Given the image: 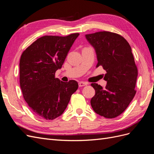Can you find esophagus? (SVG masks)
<instances>
[{"instance_id": "esophagus-1", "label": "esophagus", "mask_w": 154, "mask_h": 154, "mask_svg": "<svg viewBox=\"0 0 154 154\" xmlns=\"http://www.w3.org/2000/svg\"><path fill=\"white\" fill-rule=\"evenodd\" d=\"M87 85V83H85V82H79V83H78V85H79V87H83V86H85V85Z\"/></svg>"}]
</instances>
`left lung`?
<instances>
[{"label": "left lung", "mask_w": 154, "mask_h": 154, "mask_svg": "<svg viewBox=\"0 0 154 154\" xmlns=\"http://www.w3.org/2000/svg\"><path fill=\"white\" fill-rule=\"evenodd\" d=\"M95 49L97 63L106 73L105 88L92 83L95 95L91 104L97 114L106 118H114L122 114L136 94L137 68L132 49L122 36L109 31H100L85 35Z\"/></svg>", "instance_id": "obj_1"}]
</instances>
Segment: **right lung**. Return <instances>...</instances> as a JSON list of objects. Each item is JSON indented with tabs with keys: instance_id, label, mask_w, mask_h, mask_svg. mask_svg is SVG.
<instances>
[{
	"instance_id": "obj_1",
	"label": "right lung",
	"mask_w": 154,
	"mask_h": 154,
	"mask_svg": "<svg viewBox=\"0 0 154 154\" xmlns=\"http://www.w3.org/2000/svg\"><path fill=\"white\" fill-rule=\"evenodd\" d=\"M79 33L66 36H44L22 53L20 60V85L23 97L32 112L53 120L62 115L78 82L55 78Z\"/></svg>"
}]
</instances>
